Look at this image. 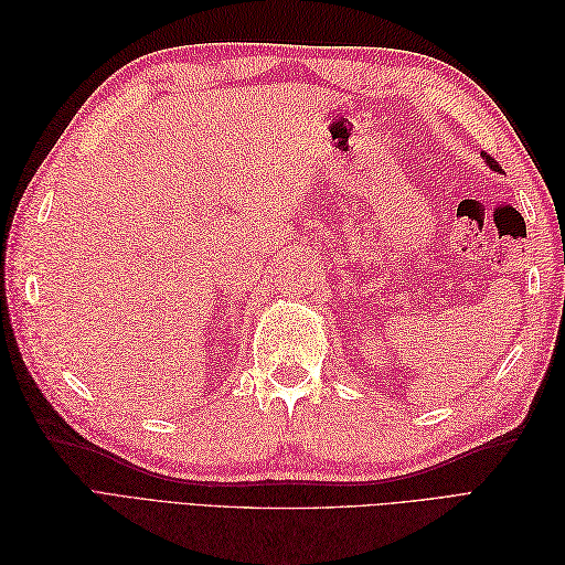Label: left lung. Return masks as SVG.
<instances>
[{
    "mask_svg": "<svg viewBox=\"0 0 565 565\" xmlns=\"http://www.w3.org/2000/svg\"><path fill=\"white\" fill-rule=\"evenodd\" d=\"M481 156H483V160H486V164L492 169V172H500L502 174V167L498 164V160H494V158H490L488 156V152H481Z\"/></svg>",
    "mask_w": 565,
    "mask_h": 565,
    "instance_id": "1",
    "label": "left lung"
}]
</instances>
